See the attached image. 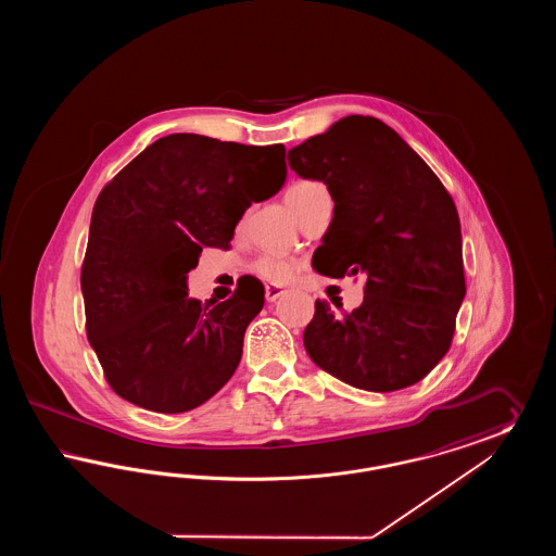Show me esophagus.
<instances>
[{
    "label": "esophagus",
    "instance_id": "obj_1",
    "mask_svg": "<svg viewBox=\"0 0 556 556\" xmlns=\"http://www.w3.org/2000/svg\"><path fill=\"white\" fill-rule=\"evenodd\" d=\"M265 295L266 302H275L279 295H283V290L277 286H266Z\"/></svg>",
    "mask_w": 556,
    "mask_h": 556
}]
</instances>
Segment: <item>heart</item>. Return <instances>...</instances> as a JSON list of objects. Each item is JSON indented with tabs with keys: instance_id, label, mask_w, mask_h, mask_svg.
<instances>
[{
	"instance_id": "1",
	"label": "heart",
	"mask_w": 556,
	"mask_h": 556,
	"mask_svg": "<svg viewBox=\"0 0 556 556\" xmlns=\"http://www.w3.org/2000/svg\"><path fill=\"white\" fill-rule=\"evenodd\" d=\"M320 191H327L323 184H318L315 179H302V181H295L288 187L286 191V200L291 206V211L295 214L304 211L308 206V202L320 193ZM254 270L265 277L273 283H286L290 281L295 273V263L283 256V254H277V252H268L265 256H261L256 263H254Z\"/></svg>"
}]
</instances>
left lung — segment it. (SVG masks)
<instances>
[{
  "mask_svg": "<svg viewBox=\"0 0 556 556\" xmlns=\"http://www.w3.org/2000/svg\"><path fill=\"white\" fill-rule=\"evenodd\" d=\"M288 160L336 202L313 268L367 279L352 313L315 302L304 329L308 356L367 392L421 381L448 352L467 291L460 220L446 187L392 127L361 114L291 148Z\"/></svg>",
  "mask_w": 556,
  "mask_h": 556,
  "instance_id": "1",
  "label": "left lung"
}]
</instances>
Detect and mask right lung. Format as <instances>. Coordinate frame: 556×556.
<instances>
[{
	"label": "right lung",
	"mask_w": 556,
	"mask_h": 556,
	"mask_svg": "<svg viewBox=\"0 0 556 556\" xmlns=\"http://www.w3.org/2000/svg\"><path fill=\"white\" fill-rule=\"evenodd\" d=\"M288 175L286 148L193 132L166 135L132 159L93 206L80 268L85 329L110 388L154 413H186L236 372L265 286L241 277L225 302L187 295L202 248H229L252 202Z\"/></svg>",
	"instance_id": "obj_1"
}]
</instances>
